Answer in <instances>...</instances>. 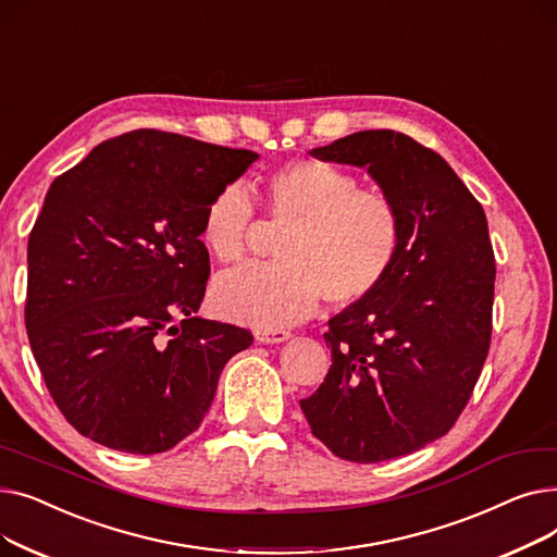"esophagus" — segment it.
<instances>
[{
	"mask_svg": "<svg viewBox=\"0 0 557 557\" xmlns=\"http://www.w3.org/2000/svg\"><path fill=\"white\" fill-rule=\"evenodd\" d=\"M290 334L286 330H257L255 332V338L259 343H282L286 341Z\"/></svg>",
	"mask_w": 557,
	"mask_h": 557,
	"instance_id": "1",
	"label": "esophagus"
}]
</instances>
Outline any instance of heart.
Segmentation results:
<instances>
[{
  "label": "heart",
  "instance_id": "b5f03b06",
  "mask_svg": "<svg viewBox=\"0 0 557 557\" xmlns=\"http://www.w3.org/2000/svg\"><path fill=\"white\" fill-rule=\"evenodd\" d=\"M269 219L286 225L280 263H250L212 288L219 315L273 330L309 318L320 300L349 309L391 277L404 244V219L391 194L361 187L359 175L325 160H290L263 178ZM255 205L232 183L202 210L200 239L221 263L244 259Z\"/></svg>",
  "mask_w": 557,
  "mask_h": 557
}]
</instances>
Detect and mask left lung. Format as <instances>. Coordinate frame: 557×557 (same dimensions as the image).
Here are the masks:
<instances>
[{
	"label": "left lung",
	"instance_id": "1",
	"mask_svg": "<svg viewBox=\"0 0 557 557\" xmlns=\"http://www.w3.org/2000/svg\"><path fill=\"white\" fill-rule=\"evenodd\" d=\"M313 156L368 166L404 219L391 277L330 320L332 366L300 399L334 456L382 462L445 435L474 393L492 338L487 219L454 169L404 133L361 131Z\"/></svg>",
	"mask_w": 557,
	"mask_h": 557
}]
</instances>
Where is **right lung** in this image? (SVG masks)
I'll return each mask as SVG.
<instances>
[{
  "label": "right lung",
  "instance_id": "right-lung-1",
  "mask_svg": "<svg viewBox=\"0 0 557 557\" xmlns=\"http://www.w3.org/2000/svg\"><path fill=\"white\" fill-rule=\"evenodd\" d=\"M259 156L139 128L51 183L28 234L26 334L58 411L85 437L162 454L194 433L246 327L202 320L208 200Z\"/></svg>",
  "mask_w": 557,
  "mask_h": 557
}]
</instances>
